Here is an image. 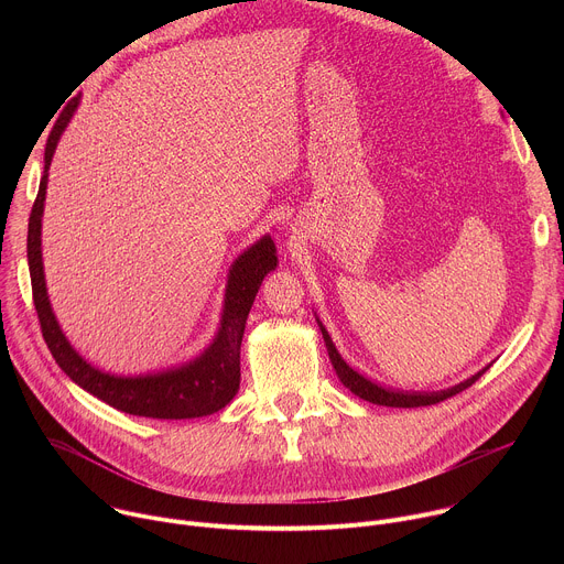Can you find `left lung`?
Returning <instances> with one entry per match:
<instances>
[{
    "instance_id": "1",
    "label": "left lung",
    "mask_w": 564,
    "mask_h": 564,
    "mask_svg": "<svg viewBox=\"0 0 564 564\" xmlns=\"http://www.w3.org/2000/svg\"><path fill=\"white\" fill-rule=\"evenodd\" d=\"M318 324V330L321 335H324V341H326V348H328V355H330V361L337 370V377L341 379V383L355 392L357 397L370 401V404H377V406H390V409H417V406H431V404H440V401L466 390L468 386H473L481 375L487 372V368H481L477 375L468 377L466 381L453 386V388H446V390H437V392H409V390H392V388H383L370 379H366L364 375H359L357 370H352L339 355V350L335 348L328 330L324 328V324L316 318Z\"/></svg>"
}]
</instances>
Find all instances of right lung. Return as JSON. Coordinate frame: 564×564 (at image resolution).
<instances>
[{"mask_svg":"<svg viewBox=\"0 0 564 564\" xmlns=\"http://www.w3.org/2000/svg\"><path fill=\"white\" fill-rule=\"evenodd\" d=\"M79 98H73L59 120L55 122L44 151V174L40 181V192L29 218V270L33 285V303L37 310L42 337L55 359V364L66 372L70 381L85 388L94 397L102 399L105 404L138 417L151 420H192L205 417L225 409L240 383V341H243L246 321L254 296L263 279L276 268V248L270 236H263L252 248L240 254L227 274L225 305L220 314V328L196 359L153 375L138 377H118L98 370L68 344L57 318L53 314L44 265H42V214L46 200L48 167L57 147L62 131L66 129L70 116L75 113Z\"/></svg>","mask_w":564,"mask_h":564,"instance_id":"add662e5","label":"right lung"}]
</instances>
